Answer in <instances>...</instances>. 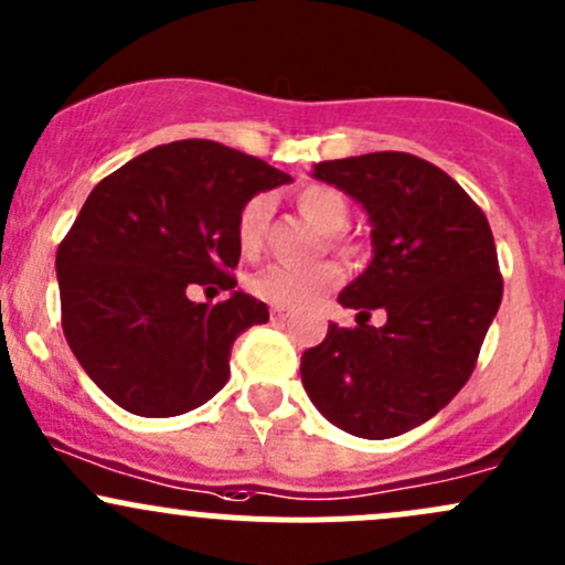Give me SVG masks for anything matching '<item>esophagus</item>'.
Masks as SVG:
<instances>
[{"label": "esophagus", "instance_id": "obj_1", "mask_svg": "<svg viewBox=\"0 0 565 565\" xmlns=\"http://www.w3.org/2000/svg\"><path fill=\"white\" fill-rule=\"evenodd\" d=\"M271 320H277V323H282V320H288V312L285 309H271Z\"/></svg>", "mask_w": 565, "mask_h": 565}]
</instances>
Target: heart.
<instances>
[{
	"mask_svg": "<svg viewBox=\"0 0 565 565\" xmlns=\"http://www.w3.org/2000/svg\"><path fill=\"white\" fill-rule=\"evenodd\" d=\"M296 207L312 223L318 232L329 234L333 250H348L342 232L350 223V202L342 191L326 183H309L296 193ZM271 199L266 193H256L247 199L245 207L236 217V245L245 256H256L264 245L266 226H269ZM342 282V271L331 264L312 266V269H294V266L271 264L256 271L247 282L256 299L277 309H307L318 305Z\"/></svg>",
	"mask_w": 565,
	"mask_h": 565,
	"instance_id": "b5f03b06",
	"label": "heart"
}]
</instances>
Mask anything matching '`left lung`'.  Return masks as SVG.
Segmentation results:
<instances>
[{"mask_svg": "<svg viewBox=\"0 0 565 565\" xmlns=\"http://www.w3.org/2000/svg\"><path fill=\"white\" fill-rule=\"evenodd\" d=\"M315 178L363 204L374 258L339 305L358 326L329 323L301 355L307 396L337 428L391 439L458 396L499 312L503 280L484 212L447 172L398 150L315 163ZM372 308L388 315L369 327Z\"/></svg>", "mask_w": 565, "mask_h": 565, "instance_id": "1", "label": "left lung"}]
</instances>
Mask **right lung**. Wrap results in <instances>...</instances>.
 I'll return each instance as SVG.
<instances>
[{"label":"right lung","instance_id":"1","mask_svg":"<svg viewBox=\"0 0 565 565\" xmlns=\"http://www.w3.org/2000/svg\"><path fill=\"white\" fill-rule=\"evenodd\" d=\"M288 174L212 139L159 145L88 193L58 245L62 329L86 374L131 415L174 417L226 385L232 344L269 320L234 290L236 217ZM217 284V306L186 299Z\"/></svg>","mask_w":565,"mask_h":565}]
</instances>
